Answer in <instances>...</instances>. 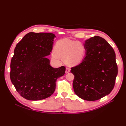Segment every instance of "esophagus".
Wrapping results in <instances>:
<instances>
[{"mask_svg":"<svg viewBox=\"0 0 126 126\" xmlns=\"http://www.w3.org/2000/svg\"><path fill=\"white\" fill-rule=\"evenodd\" d=\"M70 71V69L69 68H68V67H67L66 68V74H67V73H68V72H69Z\"/></svg>","mask_w":126,"mask_h":126,"instance_id":"1","label":"esophagus"}]
</instances>
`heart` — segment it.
<instances>
[{
	"label": "heart",
	"instance_id": "1",
	"mask_svg": "<svg viewBox=\"0 0 126 126\" xmlns=\"http://www.w3.org/2000/svg\"><path fill=\"white\" fill-rule=\"evenodd\" d=\"M55 51L52 57L58 59L65 58V62L69 65H76L80 63L86 55V47L82 42L69 39H61L57 42Z\"/></svg>",
	"mask_w": 126,
	"mask_h": 126
}]
</instances>
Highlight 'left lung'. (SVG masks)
<instances>
[{
  "instance_id": "1",
  "label": "left lung",
  "mask_w": 126,
  "mask_h": 126,
  "mask_svg": "<svg viewBox=\"0 0 126 126\" xmlns=\"http://www.w3.org/2000/svg\"><path fill=\"white\" fill-rule=\"evenodd\" d=\"M86 55L72 67L75 94L87 101H96L111 93L118 74L116 54L105 39L94 36L85 41Z\"/></svg>"
}]
</instances>
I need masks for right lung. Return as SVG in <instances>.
<instances>
[{
  "label": "right lung",
  "mask_w": 126,
  "mask_h": 126,
  "mask_svg": "<svg viewBox=\"0 0 126 126\" xmlns=\"http://www.w3.org/2000/svg\"><path fill=\"white\" fill-rule=\"evenodd\" d=\"M51 33L29 32L17 44L10 63V78L26 99L40 100L51 96L57 79L66 67L54 68L46 56L50 54L55 37Z\"/></svg>",
  "instance_id": "add662e5"
}]
</instances>
